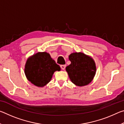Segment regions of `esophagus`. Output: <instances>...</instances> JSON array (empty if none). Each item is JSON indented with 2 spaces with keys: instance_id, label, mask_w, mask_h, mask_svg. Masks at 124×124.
Segmentation results:
<instances>
[{
  "instance_id": "esophagus-1",
  "label": "esophagus",
  "mask_w": 124,
  "mask_h": 124,
  "mask_svg": "<svg viewBox=\"0 0 124 124\" xmlns=\"http://www.w3.org/2000/svg\"><path fill=\"white\" fill-rule=\"evenodd\" d=\"M66 66L65 64H62V65H61V68L62 70H64V69L66 68Z\"/></svg>"
}]
</instances>
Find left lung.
Returning <instances> with one entry per match:
<instances>
[{
    "instance_id": "1",
    "label": "left lung",
    "mask_w": 124,
    "mask_h": 124,
    "mask_svg": "<svg viewBox=\"0 0 124 124\" xmlns=\"http://www.w3.org/2000/svg\"><path fill=\"white\" fill-rule=\"evenodd\" d=\"M71 63L66 70L72 82L83 86L91 82L95 77L96 67L94 60L82 52H74L69 56Z\"/></svg>"
}]
</instances>
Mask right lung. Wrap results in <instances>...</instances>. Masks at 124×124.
<instances>
[{"label": "right lung", "mask_w": 124, "mask_h": 124, "mask_svg": "<svg viewBox=\"0 0 124 124\" xmlns=\"http://www.w3.org/2000/svg\"><path fill=\"white\" fill-rule=\"evenodd\" d=\"M59 65L52 59L49 53L38 52L29 57L25 65L24 73L27 79L34 85L43 87L49 83Z\"/></svg>", "instance_id": "obj_1"}]
</instances>
